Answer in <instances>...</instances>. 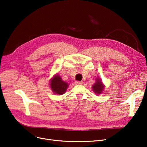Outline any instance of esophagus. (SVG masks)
Segmentation results:
<instances>
[{
    "label": "esophagus",
    "instance_id": "obj_1",
    "mask_svg": "<svg viewBox=\"0 0 147 147\" xmlns=\"http://www.w3.org/2000/svg\"><path fill=\"white\" fill-rule=\"evenodd\" d=\"M75 83H76V84H82L83 83V82H79V81H76V82H75Z\"/></svg>",
    "mask_w": 147,
    "mask_h": 147
}]
</instances>
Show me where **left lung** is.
<instances>
[{
    "instance_id": "1",
    "label": "left lung",
    "mask_w": 147,
    "mask_h": 147,
    "mask_svg": "<svg viewBox=\"0 0 147 147\" xmlns=\"http://www.w3.org/2000/svg\"><path fill=\"white\" fill-rule=\"evenodd\" d=\"M92 88L94 93L98 95L102 94L103 91L104 90L105 85L102 83V80L99 78H97L95 79V82L94 83L93 85H92Z\"/></svg>"
}]
</instances>
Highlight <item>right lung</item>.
Instances as JSON below:
<instances>
[{"instance_id": "1", "label": "right lung", "mask_w": 147, "mask_h": 147, "mask_svg": "<svg viewBox=\"0 0 147 147\" xmlns=\"http://www.w3.org/2000/svg\"><path fill=\"white\" fill-rule=\"evenodd\" d=\"M69 84L63 80L61 77L56 74L50 80V87L54 94L63 95L66 92Z\"/></svg>"}]
</instances>
